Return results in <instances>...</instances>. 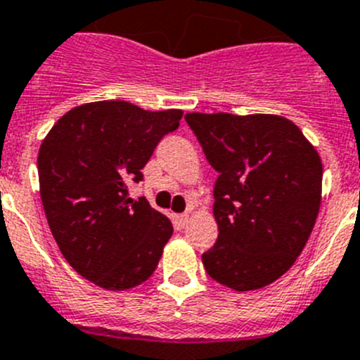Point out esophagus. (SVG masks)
Returning a JSON list of instances; mask_svg holds the SVG:
<instances>
[{"instance_id": "1", "label": "esophagus", "mask_w": 360, "mask_h": 360, "mask_svg": "<svg viewBox=\"0 0 360 360\" xmlns=\"http://www.w3.org/2000/svg\"><path fill=\"white\" fill-rule=\"evenodd\" d=\"M174 224H176L177 230H183V228L188 224V215L186 214L176 215V217H174Z\"/></svg>"}]
</instances>
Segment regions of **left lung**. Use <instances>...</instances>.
<instances>
[{
	"label": "left lung",
	"instance_id": "8db88e82",
	"mask_svg": "<svg viewBox=\"0 0 360 360\" xmlns=\"http://www.w3.org/2000/svg\"><path fill=\"white\" fill-rule=\"evenodd\" d=\"M184 120L219 174V236L202 254L206 274L237 292L274 283L314 230L323 188L317 150L281 115L193 112Z\"/></svg>",
	"mask_w": 360,
	"mask_h": 360
}]
</instances>
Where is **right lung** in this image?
I'll use <instances>...</instances> for the list:
<instances>
[{
  "instance_id": "obj_1",
  "label": "right lung",
  "mask_w": 360,
  "mask_h": 360,
  "mask_svg": "<svg viewBox=\"0 0 360 360\" xmlns=\"http://www.w3.org/2000/svg\"><path fill=\"white\" fill-rule=\"evenodd\" d=\"M181 115L127 101L86 103L41 143L37 174L50 232L68 264L101 288H134L158 268L174 228L145 198H128L127 184L143 181L141 170Z\"/></svg>"
}]
</instances>
